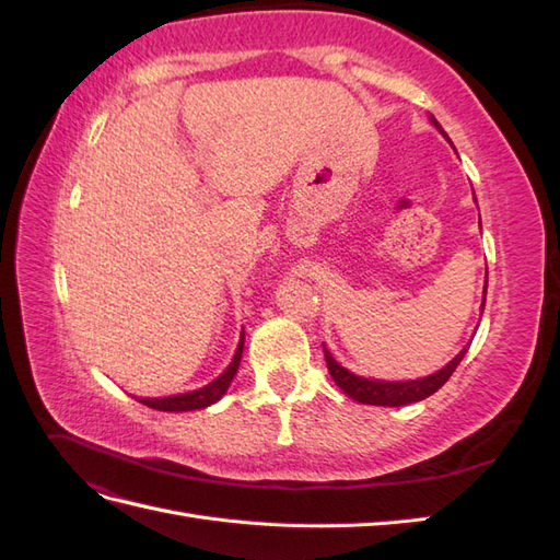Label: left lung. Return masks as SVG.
I'll list each match as a JSON object with an SVG mask.
<instances>
[{
  "mask_svg": "<svg viewBox=\"0 0 560 560\" xmlns=\"http://www.w3.org/2000/svg\"><path fill=\"white\" fill-rule=\"evenodd\" d=\"M432 124L446 138V132L442 130V126L436 124V118H432ZM486 287H488V278H486ZM483 301H486V296H483ZM481 311H483V303H481ZM465 352H467V348H463L460 354H455V358L442 371H436V374H432L428 378H420V381H406V383H385V381H369V378L354 376L331 358V352L327 348H325V360H327V369H329L334 383L354 401L374 404V406H404V404H413V401H420V399L434 395L436 389L451 378L457 364L463 362Z\"/></svg>",
  "mask_w": 560,
  "mask_h": 560,
  "instance_id": "1",
  "label": "left lung"
}]
</instances>
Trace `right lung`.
Instances as JSON below:
<instances>
[{
  "label": "right lung",
  "instance_id": "obj_1",
  "mask_svg": "<svg viewBox=\"0 0 560 560\" xmlns=\"http://www.w3.org/2000/svg\"><path fill=\"white\" fill-rule=\"evenodd\" d=\"M243 346H245V331L241 336V343L238 350H235L233 360L229 364V369L224 371L222 376L214 378L210 385L194 389V393H186V395H175V397H161V399H140L149 409H156V411H194V409H206V406L214 404L217 399H222V395L229 389L235 371L241 366V358H243Z\"/></svg>",
  "mask_w": 560,
  "mask_h": 560
}]
</instances>
